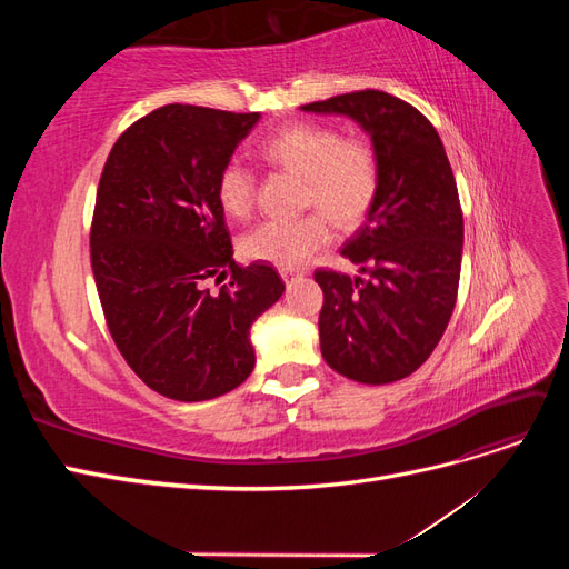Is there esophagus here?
<instances>
[{"mask_svg":"<svg viewBox=\"0 0 569 569\" xmlns=\"http://www.w3.org/2000/svg\"><path fill=\"white\" fill-rule=\"evenodd\" d=\"M280 274H282L284 282H291L295 278H299V270H295V268H280Z\"/></svg>","mask_w":569,"mask_h":569,"instance_id":"1","label":"esophagus"}]
</instances>
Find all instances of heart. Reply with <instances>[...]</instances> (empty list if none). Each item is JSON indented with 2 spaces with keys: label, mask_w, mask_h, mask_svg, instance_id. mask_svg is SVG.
Returning <instances> with one entry per match:
<instances>
[{
  "label": "heart",
  "mask_w": 569,
  "mask_h": 569,
  "mask_svg": "<svg viewBox=\"0 0 569 569\" xmlns=\"http://www.w3.org/2000/svg\"><path fill=\"white\" fill-rule=\"evenodd\" d=\"M261 157L306 182L303 203L318 206L339 230H351L363 222L380 192V161L363 140H343L341 132L327 126H289L261 144ZM218 203L222 213L244 220L256 199V180L242 163L230 161L218 176ZM330 239L322 216L301 220H268L242 239V253L251 261H266L278 268L306 263Z\"/></svg>",
  "instance_id": "b5f03b06"
}]
</instances>
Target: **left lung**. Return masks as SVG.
I'll use <instances>...</instances> for the list:
<instances>
[{
  "mask_svg": "<svg viewBox=\"0 0 569 569\" xmlns=\"http://www.w3.org/2000/svg\"><path fill=\"white\" fill-rule=\"evenodd\" d=\"M347 116L380 161V192L341 256L368 279L318 270L325 363L360 385L416 372L451 320L462 258V213L453 170L435 126L380 90L301 107Z\"/></svg>",
  "mask_w": 569,
  "mask_h": 569,
  "instance_id": "8db88e82",
  "label": "left lung"
}]
</instances>
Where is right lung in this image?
Returning <instances> with one entry per match:
<instances>
[{"label": "right lung", "instance_id": "add662e5", "mask_svg": "<svg viewBox=\"0 0 569 569\" xmlns=\"http://www.w3.org/2000/svg\"><path fill=\"white\" fill-rule=\"evenodd\" d=\"M261 113L168 104L113 144L97 189L92 272L118 351L173 401H209L256 366L251 325L282 297L268 263L239 268L218 176ZM231 282L220 292L211 279Z\"/></svg>", "mask_w": 569, "mask_h": 569}]
</instances>
